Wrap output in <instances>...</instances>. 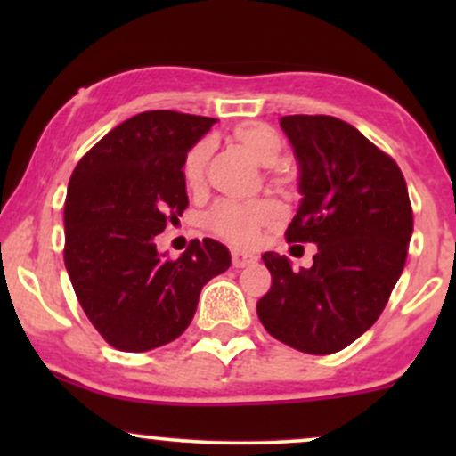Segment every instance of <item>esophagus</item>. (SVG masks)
I'll return each instance as SVG.
<instances>
[{"mask_svg":"<svg viewBox=\"0 0 456 456\" xmlns=\"http://www.w3.org/2000/svg\"><path fill=\"white\" fill-rule=\"evenodd\" d=\"M257 261L253 253H246V250H233L232 253V264L233 268H244V265H250Z\"/></svg>","mask_w":456,"mask_h":456,"instance_id":"1","label":"esophagus"}]
</instances>
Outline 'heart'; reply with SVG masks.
Segmentation results:
<instances>
[{
    "instance_id": "1",
    "label": "heart",
    "mask_w": 456,
    "mask_h": 456,
    "mask_svg": "<svg viewBox=\"0 0 456 456\" xmlns=\"http://www.w3.org/2000/svg\"><path fill=\"white\" fill-rule=\"evenodd\" d=\"M233 139L253 156L261 165L270 167L281 160L282 141L274 128L264 122H242L233 128ZM212 154L210 141H199V143L186 154L184 182L191 188L201 184L206 174L208 160ZM276 221V210L268 201H221L208 214V227L218 238L238 246H248L257 240L261 227Z\"/></svg>"
}]
</instances>
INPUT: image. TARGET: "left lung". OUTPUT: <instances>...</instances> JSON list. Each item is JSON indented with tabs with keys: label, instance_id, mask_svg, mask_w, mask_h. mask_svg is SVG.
I'll list each match as a JSON object with an SVG mask.
<instances>
[{
	"label": "left lung",
	"instance_id": "8db88e82",
	"mask_svg": "<svg viewBox=\"0 0 456 456\" xmlns=\"http://www.w3.org/2000/svg\"><path fill=\"white\" fill-rule=\"evenodd\" d=\"M297 162L300 206L289 242L317 246L311 268L261 255L272 274L257 315L305 354H334L378 322L399 281L413 232L405 177L358 128L330 115L279 119Z\"/></svg>",
	"mask_w": 456,
	"mask_h": 456
}]
</instances>
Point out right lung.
I'll return each mask as SVG.
<instances>
[{
	"instance_id": "right-lung-1",
	"label": "right lung",
	"mask_w": 456,
	"mask_h": 456,
	"mask_svg": "<svg viewBox=\"0 0 456 456\" xmlns=\"http://www.w3.org/2000/svg\"><path fill=\"white\" fill-rule=\"evenodd\" d=\"M218 119L145 111L104 134L78 160L64 206V261L78 305L119 352L175 341L199 294L232 265L227 246L192 240L177 259L156 248L188 206L182 167Z\"/></svg>"
}]
</instances>
